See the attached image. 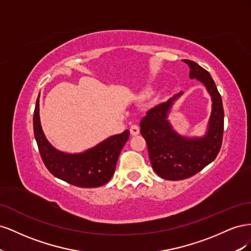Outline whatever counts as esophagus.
<instances>
[{"label": "esophagus", "mask_w": 251, "mask_h": 251, "mask_svg": "<svg viewBox=\"0 0 251 251\" xmlns=\"http://www.w3.org/2000/svg\"><path fill=\"white\" fill-rule=\"evenodd\" d=\"M130 132H131V135H133V136L138 135L139 134V126L137 125H132L130 127Z\"/></svg>", "instance_id": "1"}]
</instances>
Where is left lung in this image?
Returning a JSON list of instances; mask_svg holds the SVG:
<instances>
[{
  "label": "left lung",
  "mask_w": 251,
  "mask_h": 251,
  "mask_svg": "<svg viewBox=\"0 0 251 251\" xmlns=\"http://www.w3.org/2000/svg\"><path fill=\"white\" fill-rule=\"evenodd\" d=\"M189 78L197 79L211 97V113L206 131L202 136L187 137L174 130L169 120L173 104L181 92L168 101L151 108L140 121V133L146 139L153 170L165 180L192 177L215 160L222 146L224 110L222 98L210 74L193 60L185 59Z\"/></svg>",
  "instance_id": "obj_1"
}]
</instances>
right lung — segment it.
<instances>
[{
    "instance_id": "obj_1",
    "label": "right lung",
    "mask_w": 251,
    "mask_h": 251,
    "mask_svg": "<svg viewBox=\"0 0 251 251\" xmlns=\"http://www.w3.org/2000/svg\"><path fill=\"white\" fill-rule=\"evenodd\" d=\"M34 137L48 171L56 178L78 187H98L107 183L115 172L121 150L130 136L126 130L113 135L81 153H66L48 141L41 125L40 95L33 114Z\"/></svg>"
}]
</instances>
